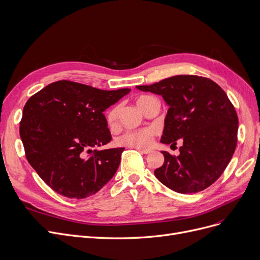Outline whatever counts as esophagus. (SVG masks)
Listing matches in <instances>:
<instances>
[{"label":"esophagus","mask_w":260,"mask_h":260,"mask_svg":"<svg viewBox=\"0 0 260 260\" xmlns=\"http://www.w3.org/2000/svg\"><path fill=\"white\" fill-rule=\"evenodd\" d=\"M137 149L141 152V153H144V154H149L151 152L150 149H143V148H137Z\"/></svg>","instance_id":"esophagus-1"}]
</instances>
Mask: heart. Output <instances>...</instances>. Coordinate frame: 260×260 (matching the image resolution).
<instances>
[{"label":"heart","mask_w":260,"mask_h":260,"mask_svg":"<svg viewBox=\"0 0 260 260\" xmlns=\"http://www.w3.org/2000/svg\"><path fill=\"white\" fill-rule=\"evenodd\" d=\"M151 96L142 95L137 100L138 106L141 110L144 109L147 102L151 100ZM120 113V106L114 105L108 109L106 112V121L109 127H115L118 122ZM156 131L154 128H143L139 130H129L120 134L116 139V143L120 146H128L132 148H147L149 147L154 139Z\"/></svg>","instance_id":"b5f03b06"}]
</instances>
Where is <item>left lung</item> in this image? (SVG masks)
I'll use <instances>...</instances> for the list:
<instances>
[{
	"label": "left lung",
	"instance_id": "left-lung-1",
	"mask_svg": "<svg viewBox=\"0 0 260 260\" xmlns=\"http://www.w3.org/2000/svg\"><path fill=\"white\" fill-rule=\"evenodd\" d=\"M141 91L162 95L169 106L160 142L177 145L180 155L166 151L156 179L180 193L204 190L223 174L237 146L238 116L221 86L209 78L177 75Z\"/></svg>",
	"mask_w": 260,
	"mask_h": 260
}]
</instances>
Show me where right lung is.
<instances>
[{
  "label": "right lung",
  "mask_w": 260,
  "mask_h": 260,
  "mask_svg": "<svg viewBox=\"0 0 260 260\" xmlns=\"http://www.w3.org/2000/svg\"><path fill=\"white\" fill-rule=\"evenodd\" d=\"M129 92L59 80L26 102L20 121L25 156L54 191L84 199L113 178L125 148H93L112 140L104 111Z\"/></svg>",
  "instance_id": "obj_1"
}]
</instances>
